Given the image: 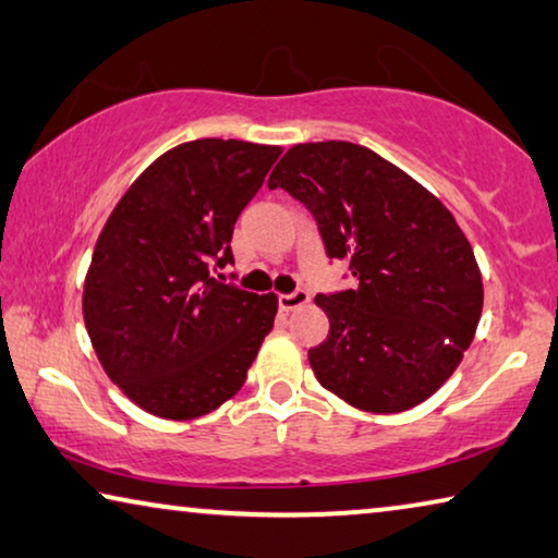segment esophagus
<instances>
[{
	"mask_svg": "<svg viewBox=\"0 0 558 558\" xmlns=\"http://www.w3.org/2000/svg\"><path fill=\"white\" fill-rule=\"evenodd\" d=\"M308 304V294L304 289L291 291V294H279V308L281 312H294V308H302Z\"/></svg>",
	"mask_w": 558,
	"mask_h": 558,
	"instance_id": "obj_1",
	"label": "esophagus"
}]
</instances>
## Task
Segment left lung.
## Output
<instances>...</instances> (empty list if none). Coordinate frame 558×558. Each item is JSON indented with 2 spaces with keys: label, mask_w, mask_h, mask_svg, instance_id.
<instances>
[{
  "label": "left lung",
  "mask_w": 558,
  "mask_h": 558,
  "mask_svg": "<svg viewBox=\"0 0 558 558\" xmlns=\"http://www.w3.org/2000/svg\"><path fill=\"white\" fill-rule=\"evenodd\" d=\"M312 211L356 289L314 299L329 337L316 379L372 414L422 404L459 366L484 306L482 271L451 211L399 167L351 142L291 147L269 177Z\"/></svg>",
  "instance_id": "obj_1"
}]
</instances>
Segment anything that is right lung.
<instances>
[{
  "instance_id": "add662e5",
  "label": "right lung",
  "mask_w": 558,
  "mask_h": 558,
  "mask_svg": "<svg viewBox=\"0 0 558 558\" xmlns=\"http://www.w3.org/2000/svg\"><path fill=\"white\" fill-rule=\"evenodd\" d=\"M281 147L179 144L142 171L94 246L82 312L111 381L154 416L186 422L242 389L277 296L214 279ZM221 277V274H219Z\"/></svg>"
}]
</instances>
